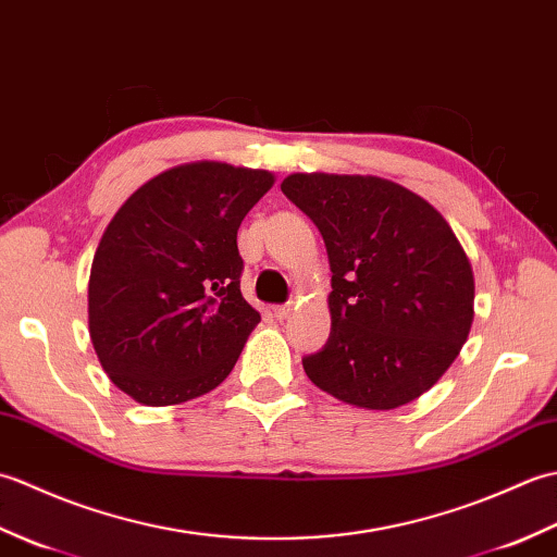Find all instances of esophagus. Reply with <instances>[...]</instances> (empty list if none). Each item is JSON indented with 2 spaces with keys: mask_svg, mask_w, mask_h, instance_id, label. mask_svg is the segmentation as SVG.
<instances>
[{
  "mask_svg": "<svg viewBox=\"0 0 557 557\" xmlns=\"http://www.w3.org/2000/svg\"><path fill=\"white\" fill-rule=\"evenodd\" d=\"M292 304H282V306H275V309H272V313H275V318L277 321H287V318L292 315Z\"/></svg>",
  "mask_w": 557,
  "mask_h": 557,
  "instance_id": "esophagus-1",
  "label": "esophagus"
}]
</instances>
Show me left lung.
Listing matches in <instances>:
<instances>
[{"instance_id": "left-lung-1", "label": "left lung", "mask_w": 557, "mask_h": 557, "mask_svg": "<svg viewBox=\"0 0 557 557\" xmlns=\"http://www.w3.org/2000/svg\"><path fill=\"white\" fill-rule=\"evenodd\" d=\"M294 206L321 232L333 330L304 359L311 383L361 409H397L431 389L474 321V270L429 200L381 176L289 174Z\"/></svg>"}]
</instances>
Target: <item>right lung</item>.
<instances>
[{"label": "right lung", "mask_w": 557, "mask_h": 557, "mask_svg": "<svg viewBox=\"0 0 557 557\" xmlns=\"http://www.w3.org/2000/svg\"><path fill=\"white\" fill-rule=\"evenodd\" d=\"M268 170L200 160L152 176L124 200L92 256L88 333L110 381L138 405L215 389L260 313L242 297L236 232Z\"/></svg>", "instance_id": "add662e5"}]
</instances>
